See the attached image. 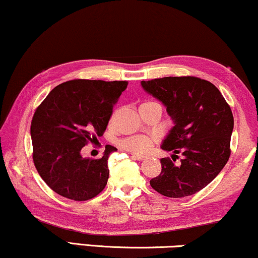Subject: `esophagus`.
<instances>
[{"label":"esophagus","instance_id":"1","mask_svg":"<svg viewBox=\"0 0 258 258\" xmlns=\"http://www.w3.org/2000/svg\"><path fill=\"white\" fill-rule=\"evenodd\" d=\"M132 157L133 158H135V159H138V160H143L145 157L144 156H141V155H136V154H133L132 155Z\"/></svg>","mask_w":258,"mask_h":258}]
</instances>
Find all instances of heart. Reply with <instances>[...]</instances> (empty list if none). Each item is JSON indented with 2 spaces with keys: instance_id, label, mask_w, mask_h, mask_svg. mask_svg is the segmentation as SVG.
I'll return each mask as SVG.
<instances>
[{
  "instance_id": "1",
  "label": "heart",
  "mask_w": 258,
  "mask_h": 258,
  "mask_svg": "<svg viewBox=\"0 0 258 258\" xmlns=\"http://www.w3.org/2000/svg\"><path fill=\"white\" fill-rule=\"evenodd\" d=\"M159 106L158 103L152 101H145L141 104V107H149V106ZM140 107V108H141ZM156 142V137L154 136H147V135H135L126 137L124 140L120 142V147L124 150L129 152H134V154H147L151 150L152 145Z\"/></svg>"
}]
</instances>
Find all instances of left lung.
<instances>
[{
    "instance_id": "obj_1",
    "label": "left lung",
    "mask_w": 258,
    "mask_h": 258,
    "mask_svg": "<svg viewBox=\"0 0 258 258\" xmlns=\"http://www.w3.org/2000/svg\"><path fill=\"white\" fill-rule=\"evenodd\" d=\"M143 89L166 107L174 123L162 149L184 156L174 164L162 158V172L151 187L164 197L185 198L199 192L218 175L230 156L234 117L221 92L197 77H165L141 81Z\"/></svg>"
}]
</instances>
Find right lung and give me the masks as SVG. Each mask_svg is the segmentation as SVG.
Wrapping results in <instances>:
<instances>
[{"instance_id":"1","label":"right lung","mask_w":258,"mask_h":258,"mask_svg":"<svg viewBox=\"0 0 258 258\" xmlns=\"http://www.w3.org/2000/svg\"><path fill=\"white\" fill-rule=\"evenodd\" d=\"M126 86L128 81H66L52 89L37 108L30 128L32 158L52 191L85 201L106 187L108 157L116 149H106L99 159L84 158L81 149L103 135L113 106Z\"/></svg>"}]
</instances>
